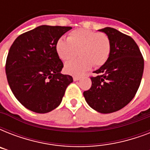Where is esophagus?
I'll return each instance as SVG.
<instances>
[{"label": "esophagus", "mask_w": 150, "mask_h": 150, "mask_svg": "<svg viewBox=\"0 0 150 150\" xmlns=\"http://www.w3.org/2000/svg\"><path fill=\"white\" fill-rule=\"evenodd\" d=\"M80 79L79 77H76V76H75V77H73V80L75 81V82H76V81H79V80Z\"/></svg>", "instance_id": "34e87169"}]
</instances>
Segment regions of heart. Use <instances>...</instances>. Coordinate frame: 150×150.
<instances>
[{"label": "heart", "mask_w": 150, "mask_h": 150, "mask_svg": "<svg viewBox=\"0 0 150 150\" xmlns=\"http://www.w3.org/2000/svg\"><path fill=\"white\" fill-rule=\"evenodd\" d=\"M111 44L107 34L89 29H79L71 32L68 40L60 38L56 43V52L64 61L81 57L64 65V70L71 75H81L92 65L98 68L109 58Z\"/></svg>", "instance_id": "heart-1"}]
</instances>
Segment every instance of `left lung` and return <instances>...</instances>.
<instances>
[{
    "label": "left lung",
    "mask_w": 150,
    "mask_h": 150,
    "mask_svg": "<svg viewBox=\"0 0 150 150\" xmlns=\"http://www.w3.org/2000/svg\"><path fill=\"white\" fill-rule=\"evenodd\" d=\"M104 33L110 40L111 49L107 62L91 77V88L83 93L90 107L102 113L117 111L134 98L141 83L144 60L132 37L118 30L106 27Z\"/></svg>",
    "instance_id": "8db88e82"
}]
</instances>
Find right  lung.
Returning <instances> with one entry per match:
<instances>
[{"mask_svg": "<svg viewBox=\"0 0 150 150\" xmlns=\"http://www.w3.org/2000/svg\"><path fill=\"white\" fill-rule=\"evenodd\" d=\"M69 26L40 25L18 36L11 46L5 65L9 86L25 108L45 114L61 103L66 88L73 82L61 71L64 64L56 43Z\"/></svg>", "mask_w": 150, "mask_h": 150, "instance_id": "right-lung-1", "label": "right lung"}]
</instances>
